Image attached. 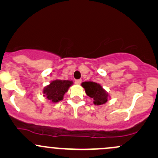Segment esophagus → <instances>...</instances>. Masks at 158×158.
Returning a JSON list of instances; mask_svg holds the SVG:
<instances>
[{"label":"esophagus","mask_w":158,"mask_h":158,"mask_svg":"<svg viewBox=\"0 0 158 158\" xmlns=\"http://www.w3.org/2000/svg\"><path fill=\"white\" fill-rule=\"evenodd\" d=\"M81 82V79H77V80L75 81V84H76V85H80Z\"/></svg>","instance_id":"34e87169"}]
</instances>
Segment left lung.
Instances as JSON below:
<instances>
[{"label": "left lung", "mask_w": 158, "mask_h": 158, "mask_svg": "<svg viewBox=\"0 0 158 158\" xmlns=\"http://www.w3.org/2000/svg\"><path fill=\"white\" fill-rule=\"evenodd\" d=\"M81 87L85 89L87 95L93 99L95 106H102L108 102V99L110 98L108 92L99 83L84 81L81 83Z\"/></svg>", "instance_id": "8db88e82"}]
</instances>
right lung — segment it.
Masks as SVG:
<instances>
[{
	"label": "right lung",
	"mask_w": 158,
	"mask_h": 158,
	"mask_svg": "<svg viewBox=\"0 0 158 158\" xmlns=\"http://www.w3.org/2000/svg\"><path fill=\"white\" fill-rule=\"evenodd\" d=\"M73 81L61 80L55 79L50 82V84L45 86L42 90L44 97H46L50 102L57 103L64 99V95L71 85Z\"/></svg>",
	"instance_id": "right-lung-1"
}]
</instances>
